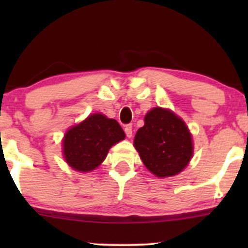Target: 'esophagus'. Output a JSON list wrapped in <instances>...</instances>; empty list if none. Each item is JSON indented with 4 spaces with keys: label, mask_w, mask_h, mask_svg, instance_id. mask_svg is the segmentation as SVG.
Listing matches in <instances>:
<instances>
[{
    "label": "esophagus",
    "mask_w": 248,
    "mask_h": 248,
    "mask_svg": "<svg viewBox=\"0 0 248 248\" xmlns=\"http://www.w3.org/2000/svg\"><path fill=\"white\" fill-rule=\"evenodd\" d=\"M124 133H126V135H127V138H132V135H133V127H132V124H127V126H124Z\"/></svg>",
    "instance_id": "esophagus-1"
}]
</instances>
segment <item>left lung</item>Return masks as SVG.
I'll list each match as a JSON object with an SVG mask.
<instances>
[{"mask_svg": "<svg viewBox=\"0 0 248 248\" xmlns=\"http://www.w3.org/2000/svg\"><path fill=\"white\" fill-rule=\"evenodd\" d=\"M134 147L147 169L157 177L177 175L193 154L191 134L186 122L161 107L153 108L144 116V126L136 133Z\"/></svg>", "mask_w": 248, "mask_h": 248, "instance_id": "obj_1", "label": "left lung"}]
</instances>
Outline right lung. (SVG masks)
Instances as JSON below:
<instances>
[{"instance_id":"right-lung-1","label":"right lung","mask_w":248,"mask_h":248,"mask_svg":"<svg viewBox=\"0 0 248 248\" xmlns=\"http://www.w3.org/2000/svg\"><path fill=\"white\" fill-rule=\"evenodd\" d=\"M124 136L118 121L95 113L65 134L64 158L77 171H92L104 162L109 148L124 140Z\"/></svg>"}]
</instances>
